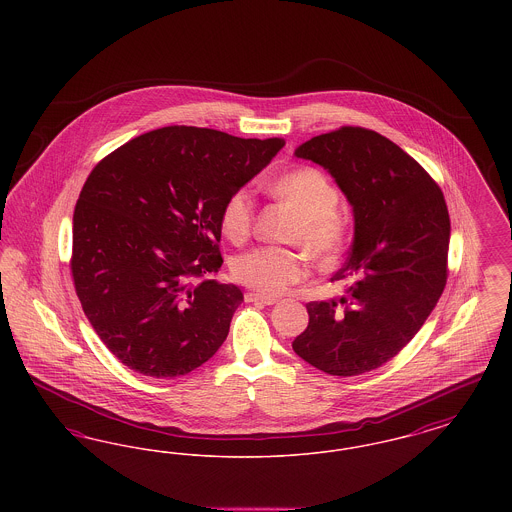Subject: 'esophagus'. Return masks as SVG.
<instances>
[{
    "mask_svg": "<svg viewBox=\"0 0 512 512\" xmlns=\"http://www.w3.org/2000/svg\"><path fill=\"white\" fill-rule=\"evenodd\" d=\"M245 301L247 303H263V305H274L278 299L276 297H270L265 293L247 292L245 293Z\"/></svg>",
    "mask_w": 512,
    "mask_h": 512,
    "instance_id": "obj_1",
    "label": "esophagus"
}]
</instances>
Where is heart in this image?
<instances>
[{
    "instance_id": "obj_1",
    "label": "heart",
    "mask_w": 512,
    "mask_h": 512,
    "mask_svg": "<svg viewBox=\"0 0 512 512\" xmlns=\"http://www.w3.org/2000/svg\"><path fill=\"white\" fill-rule=\"evenodd\" d=\"M268 192L292 207L297 215V224L290 232L292 242H299L324 263L340 257L349 240V220L338 211L340 192L324 172L311 167L286 172L268 184ZM253 217V197L247 190H236L224 201L220 213L222 232L232 242H244L251 232ZM232 274L247 288L274 295L305 278L307 263L301 253L292 249L255 247L234 259Z\"/></svg>"
}]
</instances>
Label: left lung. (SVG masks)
<instances>
[{
  "instance_id": "8db88e82",
  "label": "left lung",
  "mask_w": 512,
  "mask_h": 512,
  "mask_svg": "<svg viewBox=\"0 0 512 512\" xmlns=\"http://www.w3.org/2000/svg\"><path fill=\"white\" fill-rule=\"evenodd\" d=\"M330 172L353 209V244L332 280L338 299L307 303L293 351L332 376L388 363L434 311L447 280L449 213L438 184L374 130L343 126L293 153Z\"/></svg>"
}]
</instances>
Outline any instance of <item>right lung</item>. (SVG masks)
Masks as SVG:
<instances>
[{
	"mask_svg": "<svg viewBox=\"0 0 512 512\" xmlns=\"http://www.w3.org/2000/svg\"><path fill=\"white\" fill-rule=\"evenodd\" d=\"M282 138L167 126L109 153L73 217L74 288L99 340L151 378L184 376L226 340L244 293L207 280L222 265L220 213Z\"/></svg>",
	"mask_w": 512,
	"mask_h": 512,
	"instance_id": "right-lung-1",
	"label": "right lung"
}]
</instances>
